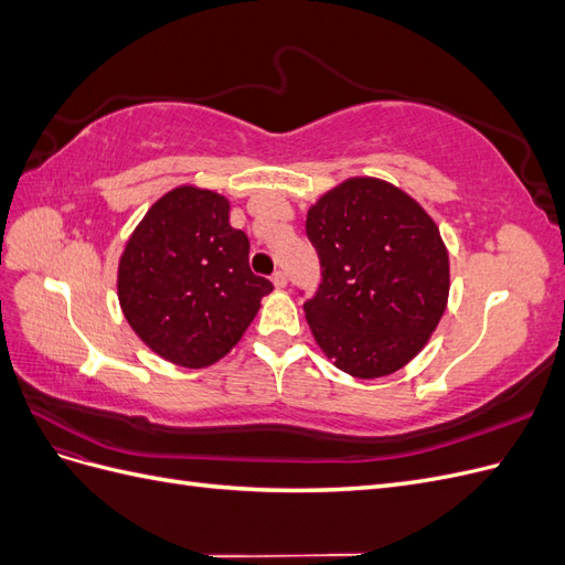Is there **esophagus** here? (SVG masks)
<instances>
[{
  "label": "esophagus",
  "instance_id": "esophagus-1",
  "mask_svg": "<svg viewBox=\"0 0 565 565\" xmlns=\"http://www.w3.org/2000/svg\"><path fill=\"white\" fill-rule=\"evenodd\" d=\"M270 280H273V285H276L278 289L287 285V276H285V273H282V270H276V273H273V276H270Z\"/></svg>",
  "mask_w": 565,
  "mask_h": 565
}]
</instances>
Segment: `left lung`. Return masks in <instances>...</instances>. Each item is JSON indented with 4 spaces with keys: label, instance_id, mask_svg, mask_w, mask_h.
I'll return each instance as SVG.
<instances>
[{
    "label": "left lung",
    "instance_id": "left-lung-1",
    "mask_svg": "<svg viewBox=\"0 0 565 565\" xmlns=\"http://www.w3.org/2000/svg\"><path fill=\"white\" fill-rule=\"evenodd\" d=\"M322 282L306 320L334 367L386 377L426 347L448 306L450 259L434 218L372 177L334 185L306 214Z\"/></svg>",
    "mask_w": 565,
    "mask_h": 565
}]
</instances>
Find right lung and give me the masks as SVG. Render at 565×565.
Listing matches in <instances>:
<instances>
[{
    "label": "right lung",
    "mask_w": 565,
    "mask_h": 565,
    "mask_svg": "<svg viewBox=\"0 0 565 565\" xmlns=\"http://www.w3.org/2000/svg\"><path fill=\"white\" fill-rule=\"evenodd\" d=\"M228 212L224 195L179 185L146 212L119 256L127 322L150 351L181 367L221 361L273 289L249 270V241L228 224Z\"/></svg>",
    "instance_id": "right-lung-1"
}]
</instances>
